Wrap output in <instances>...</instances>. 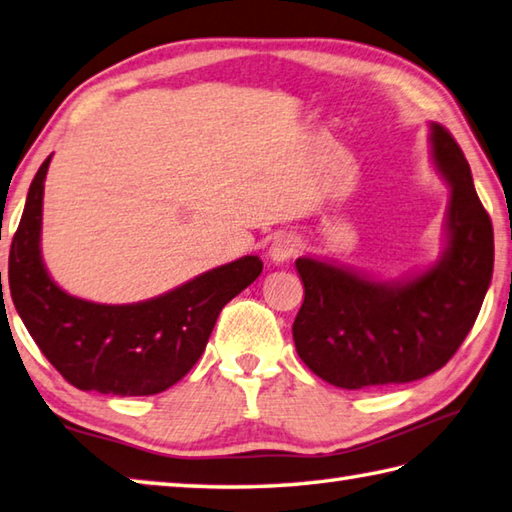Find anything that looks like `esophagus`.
I'll list each match as a JSON object with an SVG mask.
<instances>
[{
  "label": "esophagus",
  "instance_id": "1",
  "mask_svg": "<svg viewBox=\"0 0 512 512\" xmlns=\"http://www.w3.org/2000/svg\"><path fill=\"white\" fill-rule=\"evenodd\" d=\"M297 250H300V239L293 237V235H280L273 241V246H271V250H268V255H271L275 264H284L297 253Z\"/></svg>",
  "mask_w": 512,
  "mask_h": 512
}]
</instances>
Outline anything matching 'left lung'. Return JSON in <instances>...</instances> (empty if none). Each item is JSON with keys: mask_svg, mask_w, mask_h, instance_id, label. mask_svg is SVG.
I'll return each instance as SVG.
<instances>
[{"mask_svg": "<svg viewBox=\"0 0 512 512\" xmlns=\"http://www.w3.org/2000/svg\"><path fill=\"white\" fill-rule=\"evenodd\" d=\"M436 170L452 185L448 248L425 273L380 282L313 257L295 262L304 302L293 322L297 356L342 389L401 385L434 374L475 324L492 280V221L452 134L430 125Z\"/></svg>", "mask_w": 512, "mask_h": 512, "instance_id": "obj_1", "label": "left lung"}]
</instances>
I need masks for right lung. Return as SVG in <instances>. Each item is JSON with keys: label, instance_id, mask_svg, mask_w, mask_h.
<instances>
[{"label": "right lung", "instance_id": "obj_1", "mask_svg": "<svg viewBox=\"0 0 512 512\" xmlns=\"http://www.w3.org/2000/svg\"><path fill=\"white\" fill-rule=\"evenodd\" d=\"M49 163L51 156L35 174L8 255V284L24 327L46 360L82 392H165L201 358L221 309L257 280L262 259L246 255L136 304H96L64 293L40 253Z\"/></svg>", "mask_w": 512, "mask_h": 512}]
</instances>
